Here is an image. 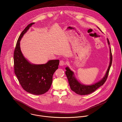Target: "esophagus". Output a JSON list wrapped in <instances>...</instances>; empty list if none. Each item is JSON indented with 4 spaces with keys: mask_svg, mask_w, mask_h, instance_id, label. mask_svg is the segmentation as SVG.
I'll return each instance as SVG.
<instances>
[{
    "mask_svg": "<svg viewBox=\"0 0 122 122\" xmlns=\"http://www.w3.org/2000/svg\"><path fill=\"white\" fill-rule=\"evenodd\" d=\"M66 64V62L65 61L61 60L60 61V64H60V66H64V65H65Z\"/></svg>",
    "mask_w": 122,
    "mask_h": 122,
    "instance_id": "1",
    "label": "esophagus"
}]
</instances>
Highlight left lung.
Segmentation results:
<instances>
[{
    "mask_svg": "<svg viewBox=\"0 0 122 122\" xmlns=\"http://www.w3.org/2000/svg\"><path fill=\"white\" fill-rule=\"evenodd\" d=\"M107 40L108 44L109 45L110 43H109V40L107 38ZM110 60L109 65L104 77L100 81H99L97 83H96L93 85L87 86V85H84L81 84L79 81H78V80L75 77L74 72L70 70L69 67H66V71L65 72V73L68 78L69 83L71 90L75 92L76 94H78L79 95H87L93 92L95 90H96L99 87L102 86L104 84L106 81L107 80V79L108 76V73L112 64V56L111 50L110 48Z\"/></svg>",
    "mask_w": 122,
    "mask_h": 122,
    "instance_id": "left-lung-1",
    "label": "left lung"
}]
</instances>
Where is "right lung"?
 I'll list each match as a JSON object with an SVG mask.
<instances>
[{
  "label": "right lung",
  "mask_w": 122,
  "mask_h": 122,
  "mask_svg": "<svg viewBox=\"0 0 122 122\" xmlns=\"http://www.w3.org/2000/svg\"><path fill=\"white\" fill-rule=\"evenodd\" d=\"M35 23L29 24L20 35L14 53V71L22 88L26 92L35 95H41L50 88L52 76L58 69L59 60H50L44 64L30 63L21 52L20 42L23 35Z\"/></svg>",
  "instance_id": "obj_1"
}]
</instances>
